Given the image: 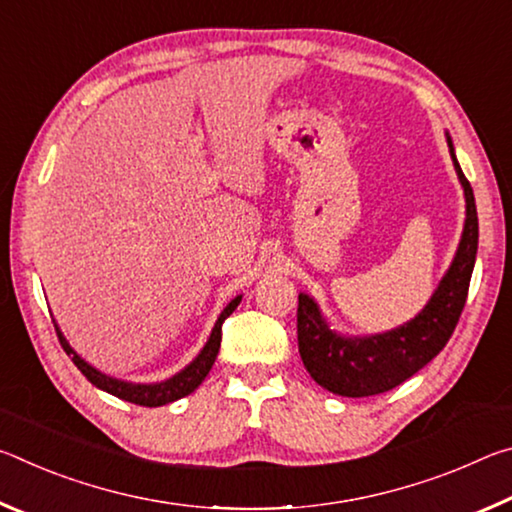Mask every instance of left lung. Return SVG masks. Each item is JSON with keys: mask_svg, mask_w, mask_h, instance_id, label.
<instances>
[{"mask_svg": "<svg viewBox=\"0 0 512 512\" xmlns=\"http://www.w3.org/2000/svg\"><path fill=\"white\" fill-rule=\"evenodd\" d=\"M458 180L465 189L467 219L461 244L440 287L411 323L366 339H345L325 325L316 302L298 296V350L316 384L343 397H368L391 391L413 377L452 339L470 289L479 246V219L474 194L447 137Z\"/></svg>", "mask_w": 512, "mask_h": 512, "instance_id": "left-lung-1", "label": "left lung"}]
</instances>
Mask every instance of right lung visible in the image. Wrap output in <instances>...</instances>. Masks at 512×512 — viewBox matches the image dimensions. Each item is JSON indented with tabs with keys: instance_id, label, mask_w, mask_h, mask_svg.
Masks as SVG:
<instances>
[{
	"instance_id": "add662e5",
	"label": "right lung",
	"mask_w": 512,
	"mask_h": 512,
	"mask_svg": "<svg viewBox=\"0 0 512 512\" xmlns=\"http://www.w3.org/2000/svg\"><path fill=\"white\" fill-rule=\"evenodd\" d=\"M241 302V296H237L235 300L230 302L228 307L221 311L219 320H216V325L212 329V336L207 345L203 348V352L198 354V357L189 363V366L178 372L176 377H171L167 381H160V384H128V381H121V379H112L108 375H101L99 370H94L90 363H85L79 354H76L72 348H69V343L65 341V336L60 334V329L56 327V334H58V341L63 345V350L67 354H72V361L74 366L79 368L88 381H92L94 386L101 388V391H106L110 395L119 397V400H126V402H133V404H140V406H164L169 402H176L180 397H185L189 393H194L198 386H201V381L207 377V372L214 366V359L216 354H219L221 348V327H223V320L228 318L232 311L237 309V305Z\"/></svg>"
}]
</instances>
